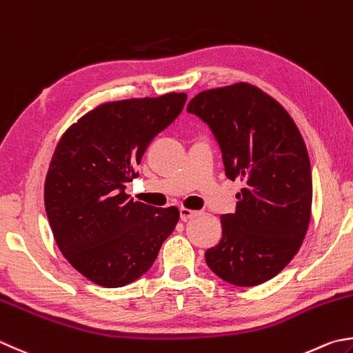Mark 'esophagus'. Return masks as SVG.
Returning a JSON list of instances; mask_svg holds the SVG:
<instances>
[{
  "label": "esophagus",
  "mask_w": 353,
  "mask_h": 353,
  "mask_svg": "<svg viewBox=\"0 0 353 353\" xmlns=\"http://www.w3.org/2000/svg\"><path fill=\"white\" fill-rule=\"evenodd\" d=\"M196 215H198V212H195V210H190V209H185V208L179 209V218H181L183 221H188V219L194 218Z\"/></svg>",
  "instance_id": "1"
}]
</instances>
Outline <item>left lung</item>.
Listing matches in <instances>:
<instances>
[{"label":"left lung","mask_w":353,"mask_h":353,"mask_svg":"<svg viewBox=\"0 0 353 353\" xmlns=\"http://www.w3.org/2000/svg\"><path fill=\"white\" fill-rule=\"evenodd\" d=\"M188 112L209 125L225 176L244 184L205 263L238 288L269 281L300 250L310 221L312 172L300 130L280 103L248 83L204 90Z\"/></svg>","instance_id":"obj_1"}]
</instances>
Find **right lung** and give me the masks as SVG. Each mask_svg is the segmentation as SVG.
I'll use <instances>...</instances> for the list:
<instances>
[{
	"mask_svg": "<svg viewBox=\"0 0 353 353\" xmlns=\"http://www.w3.org/2000/svg\"><path fill=\"white\" fill-rule=\"evenodd\" d=\"M188 95L105 103L59 139L44 205L61 254L88 280L123 288L148 272L179 218L176 208L134 201L125 184L145 149L181 114Z\"/></svg>",
	"mask_w": 353,
	"mask_h": 353,
	"instance_id": "1",
	"label": "right lung"
}]
</instances>
